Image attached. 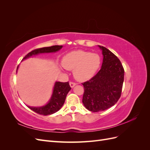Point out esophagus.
Masks as SVG:
<instances>
[{
    "instance_id": "obj_1",
    "label": "esophagus",
    "mask_w": 150,
    "mask_h": 150,
    "mask_svg": "<svg viewBox=\"0 0 150 150\" xmlns=\"http://www.w3.org/2000/svg\"><path fill=\"white\" fill-rule=\"evenodd\" d=\"M69 85L71 88H74V86L76 85V83H75L74 82H69Z\"/></svg>"
}]
</instances>
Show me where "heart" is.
I'll use <instances>...</instances> for the list:
<instances>
[{
  "label": "heart",
  "mask_w": 150,
  "mask_h": 150,
  "mask_svg": "<svg viewBox=\"0 0 150 150\" xmlns=\"http://www.w3.org/2000/svg\"><path fill=\"white\" fill-rule=\"evenodd\" d=\"M62 64L67 70H73L77 80L86 81L96 74L101 64V59L97 54L78 50L67 53L62 59Z\"/></svg>",
  "instance_id": "1"
}]
</instances>
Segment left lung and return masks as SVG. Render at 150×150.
<instances>
[{
    "label": "left lung",
    "instance_id": "left-lung-1",
    "mask_svg": "<svg viewBox=\"0 0 150 150\" xmlns=\"http://www.w3.org/2000/svg\"><path fill=\"white\" fill-rule=\"evenodd\" d=\"M101 49L103 61L101 69L84 86L83 103L92 112L106 110L114 106L121 97L125 71L121 61L110 50Z\"/></svg>",
    "mask_w": 150,
    "mask_h": 150
}]
</instances>
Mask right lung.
Segmentation results:
<instances>
[{
  "label": "right lung",
  "mask_w": 150,
  "mask_h": 150,
  "mask_svg": "<svg viewBox=\"0 0 150 150\" xmlns=\"http://www.w3.org/2000/svg\"><path fill=\"white\" fill-rule=\"evenodd\" d=\"M62 47V46H52L51 47L36 49L29 52L22 60L29 58L33 55H37L38 54L55 52L59 51ZM18 67H19V66H17V68ZM71 89V88L70 87L69 82H56L51 98L50 99L49 103L46 105L41 107H28L30 108L31 110L39 115L44 116L52 115L53 113L58 111L63 106L65 102L67 94L69 93Z\"/></svg>",
  "instance_id": "add662e5"
}]
</instances>
